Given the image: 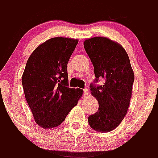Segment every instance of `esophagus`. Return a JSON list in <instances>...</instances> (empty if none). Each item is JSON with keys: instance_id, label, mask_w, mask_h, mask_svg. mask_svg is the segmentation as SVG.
<instances>
[{"instance_id": "34e87169", "label": "esophagus", "mask_w": 158, "mask_h": 158, "mask_svg": "<svg viewBox=\"0 0 158 158\" xmlns=\"http://www.w3.org/2000/svg\"><path fill=\"white\" fill-rule=\"evenodd\" d=\"M84 94H85V96H88L89 95V90L87 89H84Z\"/></svg>"}]
</instances>
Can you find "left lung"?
<instances>
[{
  "instance_id": "left-lung-1",
  "label": "left lung",
  "mask_w": 158,
  "mask_h": 158,
  "mask_svg": "<svg viewBox=\"0 0 158 158\" xmlns=\"http://www.w3.org/2000/svg\"><path fill=\"white\" fill-rule=\"evenodd\" d=\"M84 47L94 66L96 79L104 78L103 85H90L99 109L88 121L94 131L110 132L126 116L131 102L135 74L125 49L106 37H93L84 42Z\"/></svg>"
}]
</instances>
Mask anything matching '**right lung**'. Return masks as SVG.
Masks as SVG:
<instances>
[{
  "instance_id": "add662e5",
  "label": "right lung",
  "mask_w": 158,
  "mask_h": 158,
  "mask_svg": "<svg viewBox=\"0 0 158 158\" xmlns=\"http://www.w3.org/2000/svg\"><path fill=\"white\" fill-rule=\"evenodd\" d=\"M78 40L50 39L36 47L22 75L24 96L36 123L44 129L59 126L77 104L83 90L69 88L67 63Z\"/></svg>"
}]
</instances>
